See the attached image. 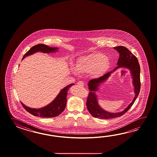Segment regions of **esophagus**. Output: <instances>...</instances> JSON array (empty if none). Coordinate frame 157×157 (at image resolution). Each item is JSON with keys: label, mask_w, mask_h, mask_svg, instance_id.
<instances>
[{"label": "esophagus", "mask_w": 157, "mask_h": 157, "mask_svg": "<svg viewBox=\"0 0 157 157\" xmlns=\"http://www.w3.org/2000/svg\"><path fill=\"white\" fill-rule=\"evenodd\" d=\"M77 85L80 86H83L84 85H83V82L82 81H78L77 82Z\"/></svg>", "instance_id": "obj_1"}]
</instances>
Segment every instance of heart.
<instances>
[{
    "mask_svg": "<svg viewBox=\"0 0 157 157\" xmlns=\"http://www.w3.org/2000/svg\"><path fill=\"white\" fill-rule=\"evenodd\" d=\"M109 66V61L103 54H90L77 59L75 70L78 74L90 73L94 77H98L107 71ZM76 71L74 72L76 73Z\"/></svg>",
    "mask_w": 157,
    "mask_h": 157,
    "instance_id": "b5f03b06",
    "label": "heart"
}]
</instances>
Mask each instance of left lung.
<instances>
[{
    "label": "left lung",
    "instance_id": "left-lung-1",
    "mask_svg": "<svg viewBox=\"0 0 157 157\" xmlns=\"http://www.w3.org/2000/svg\"><path fill=\"white\" fill-rule=\"evenodd\" d=\"M114 49L117 50V52L120 54V57L117 64L118 65L117 67H116L112 71H110V72H108L99 78L92 79L88 82V86L90 92L87 99V108L90 113L95 118H99L101 119H109L122 116L133 105V103L136 99L140 92L141 86L140 67L136 57L126 47L118 46L114 47ZM121 67H126L131 71L132 78L133 79V85L136 96L133 101L124 110L118 113H110L104 110L99 106L95 92L98 90V87L100 84L107 80L111 73L117 70L118 68Z\"/></svg>",
    "mask_w": 157,
    "mask_h": 157
}]
</instances>
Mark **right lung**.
Listing matches in <instances>:
<instances>
[{"label":"right lung","instance_id":"right-lung-1","mask_svg":"<svg viewBox=\"0 0 157 157\" xmlns=\"http://www.w3.org/2000/svg\"><path fill=\"white\" fill-rule=\"evenodd\" d=\"M58 48H52L48 47L45 44H39L32 47L30 50L25 54L22 59H24L25 57L38 52H41L44 53H50L57 52L58 50ZM74 85V83H71L70 85L65 87L63 89H62L59 94L54 99V100L45 107L38 109L31 108L25 105L22 102L21 103L25 109V110L35 116L43 118L57 117L64 110L67 103V94L68 90H69V88L71 86Z\"/></svg>","mask_w":157,"mask_h":157}]
</instances>
